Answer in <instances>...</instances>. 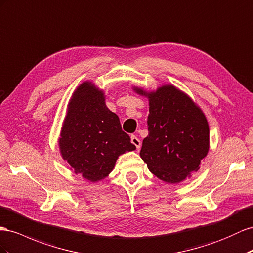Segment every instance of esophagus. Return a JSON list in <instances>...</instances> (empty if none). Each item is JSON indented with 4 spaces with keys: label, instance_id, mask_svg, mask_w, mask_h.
Instances as JSON below:
<instances>
[{
    "label": "esophagus",
    "instance_id": "esophagus-1",
    "mask_svg": "<svg viewBox=\"0 0 253 253\" xmlns=\"http://www.w3.org/2000/svg\"><path fill=\"white\" fill-rule=\"evenodd\" d=\"M131 141H132V143L133 145L137 148V149H139L140 148V146H141V142H140V140L136 137V136H132L131 137Z\"/></svg>",
    "mask_w": 253,
    "mask_h": 253
}]
</instances>
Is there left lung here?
I'll list each match as a JSON object with an SVG mask.
<instances>
[{
	"label": "left lung",
	"mask_w": 253,
	"mask_h": 253,
	"mask_svg": "<svg viewBox=\"0 0 253 253\" xmlns=\"http://www.w3.org/2000/svg\"><path fill=\"white\" fill-rule=\"evenodd\" d=\"M134 90L149 98L147 137L140 158L150 171L167 183H180L200 168L210 147V128L202 111L172 85L153 92Z\"/></svg>",
	"instance_id": "left-lung-1"
}]
</instances>
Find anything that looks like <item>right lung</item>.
Masks as SVG:
<instances>
[{
  "mask_svg": "<svg viewBox=\"0 0 253 253\" xmlns=\"http://www.w3.org/2000/svg\"><path fill=\"white\" fill-rule=\"evenodd\" d=\"M58 142L73 171L90 182L104 179L120 154L136 149L118 116L106 107L103 91L91 82L74 91Z\"/></svg>",
  "mask_w": 253,
  "mask_h": 253,
  "instance_id": "obj_1",
  "label": "right lung"
}]
</instances>
